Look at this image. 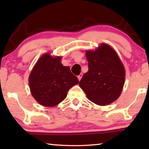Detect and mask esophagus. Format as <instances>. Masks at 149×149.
Returning <instances> with one entry per match:
<instances>
[{
  "label": "esophagus",
  "mask_w": 149,
  "mask_h": 149,
  "mask_svg": "<svg viewBox=\"0 0 149 149\" xmlns=\"http://www.w3.org/2000/svg\"><path fill=\"white\" fill-rule=\"evenodd\" d=\"M82 76H83V74H79V75H78L77 76V78H78V79H79V81L81 80V77H82Z\"/></svg>",
  "instance_id": "esophagus-1"
}]
</instances>
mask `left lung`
<instances>
[{
    "mask_svg": "<svg viewBox=\"0 0 149 149\" xmlns=\"http://www.w3.org/2000/svg\"><path fill=\"white\" fill-rule=\"evenodd\" d=\"M89 70L83 75L79 87L88 99L99 106L117 100L125 83V72L116 52L108 44L101 43L95 50H86Z\"/></svg>",
    "mask_w": 149,
    "mask_h": 149,
    "instance_id": "8db88e82",
    "label": "left lung"
}]
</instances>
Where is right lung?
Segmentation results:
<instances>
[{"label": "right lung", "mask_w": 149, "mask_h": 149, "mask_svg": "<svg viewBox=\"0 0 149 149\" xmlns=\"http://www.w3.org/2000/svg\"><path fill=\"white\" fill-rule=\"evenodd\" d=\"M61 56L45 53L37 60L29 76L30 91L39 104L54 107L66 97L70 88L78 84L69 66H64Z\"/></svg>", "instance_id": "obj_1"}]
</instances>
